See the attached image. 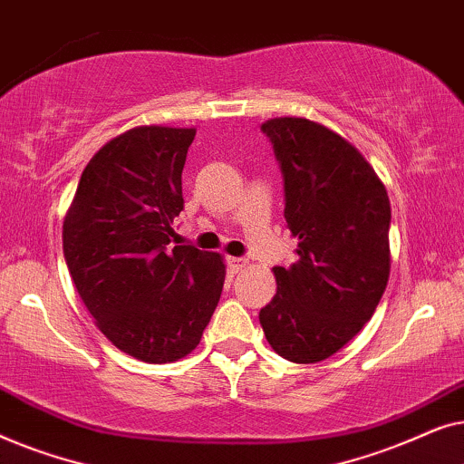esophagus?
<instances>
[{"instance_id":"esophagus-1","label":"esophagus","mask_w":464,"mask_h":464,"mask_svg":"<svg viewBox=\"0 0 464 464\" xmlns=\"http://www.w3.org/2000/svg\"><path fill=\"white\" fill-rule=\"evenodd\" d=\"M226 264H227V270H230V275H238V272L246 266L243 257H227Z\"/></svg>"}]
</instances>
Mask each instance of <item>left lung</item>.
Listing matches in <instances>:
<instances>
[{
    "instance_id": "obj_1",
    "label": "left lung",
    "mask_w": 464,
    "mask_h": 464,
    "mask_svg": "<svg viewBox=\"0 0 464 464\" xmlns=\"http://www.w3.org/2000/svg\"><path fill=\"white\" fill-rule=\"evenodd\" d=\"M262 130L285 179V221L297 259L272 268L276 295L259 310L272 351L316 363L372 319L391 275V202L365 156L325 124L272 118Z\"/></svg>"
}]
</instances>
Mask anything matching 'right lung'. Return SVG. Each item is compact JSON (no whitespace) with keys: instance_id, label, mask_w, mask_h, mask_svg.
I'll return each mask as SVG.
<instances>
[{"instance_id":"add662e5","label":"right lung","mask_w":464,"mask_h":464,"mask_svg":"<svg viewBox=\"0 0 464 464\" xmlns=\"http://www.w3.org/2000/svg\"><path fill=\"white\" fill-rule=\"evenodd\" d=\"M196 129L135 126L86 164L63 221V253L99 332L145 363L198 346L226 281L221 253L170 245Z\"/></svg>"}]
</instances>
